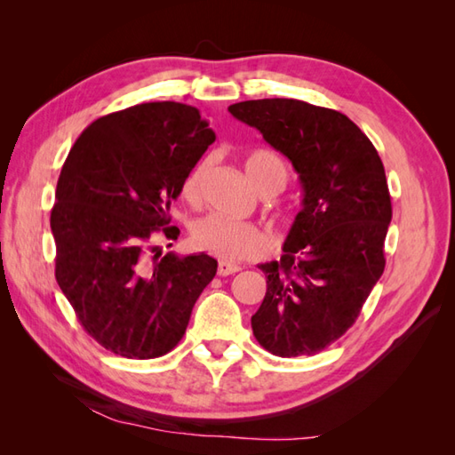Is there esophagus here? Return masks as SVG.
Returning a JSON list of instances; mask_svg holds the SVG:
<instances>
[{"instance_id": "obj_1", "label": "esophagus", "mask_w": 455, "mask_h": 455, "mask_svg": "<svg viewBox=\"0 0 455 455\" xmlns=\"http://www.w3.org/2000/svg\"><path fill=\"white\" fill-rule=\"evenodd\" d=\"M236 272H240V266H236V264H230V262H219V266H217V274L219 275H233V274H236Z\"/></svg>"}]
</instances>
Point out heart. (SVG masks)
Segmentation results:
<instances>
[{
    "label": "heart",
    "instance_id": "b5f03b06",
    "mask_svg": "<svg viewBox=\"0 0 455 455\" xmlns=\"http://www.w3.org/2000/svg\"><path fill=\"white\" fill-rule=\"evenodd\" d=\"M209 166V158H203L181 180L180 193L189 205H196L199 201L201 183ZM244 172L250 183L264 197L275 196L287 183L285 164L274 152L267 150H256L248 154L244 160ZM191 244L196 250L220 259H248L264 252L267 238L250 222L209 215L191 225Z\"/></svg>",
    "mask_w": 455,
    "mask_h": 455
}]
</instances>
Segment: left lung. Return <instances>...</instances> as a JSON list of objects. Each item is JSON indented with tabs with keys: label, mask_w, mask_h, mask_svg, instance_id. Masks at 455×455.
<instances>
[{
	"label": "left lung",
	"mask_w": 455,
	"mask_h": 455,
	"mask_svg": "<svg viewBox=\"0 0 455 455\" xmlns=\"http://www.w3.org/2000/svg\"><path fill=\"white\" fill-rule=\"evenodd\" d=\"M228 111L289 158L303 188L283 256L258 266L267 291L252 316L254 336L279 357L318 354L355 323L385 269L393 211L383 162L334 109L275 98Z\"/></svg>",
	"instance_id": "1"
}]
</instances>
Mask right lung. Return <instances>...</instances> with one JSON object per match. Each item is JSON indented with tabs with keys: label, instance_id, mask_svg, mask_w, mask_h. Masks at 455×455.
I'll return each instance as SVG.
<instances>
[{
	"label": "right lung",
	"instance_id": "obj_1",
	"mask_svg": "<svg viewBox=\"0 0 455 455\" xmlns=\"http://www.w3.org/2000/svg\"><path fill=\"white\" fill-rule=\"evenodd\" d=\"M212 142L199 109L154 101L95 119L68 154L51 212L56 282L105 350L152 360L186 334L217 259L150 250L156 235L178 238L170 205Z\"/></svg>",
	"mask_w": 455,
	"mask_h": 455
}]
</instances>
